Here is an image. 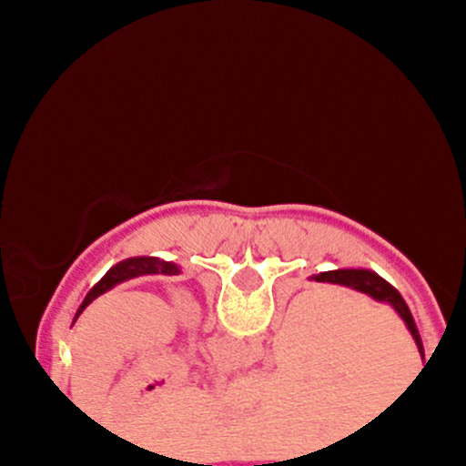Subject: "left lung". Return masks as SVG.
<instances>
[{"mask_svg":"<svg viewBox=\"0 0 466 466\" xmlns=\"http://www.w3.org/2000/svg\"><path fill=\"white\" fill-rule=\"evenodd\" d=\"M148 274H164V276H177L179 274V267L175 263H166V260H159V258H153V256H137V258H127L122 260V263H117L116 267H111L106 274L100 278V282H96V285L89 289V293L85 296L83 304L78 307L76 311V318L80 313L85 311V309L92 304L96 298L103 296V293L109 291V289H114L116 285H120V282L125 280H131V278H137V276H148ZM74 318V319H76Z\"/></svg>","mask_w":466,"mask_h":466,"instance_id":"obj_1","label":"left lung"}]
</instances>
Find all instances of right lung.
I'll use <instances>...</instances> for the list:
<instances>
[{
	"label": "right lung",
	"mask_w": 466,
	"mask_h": 466,
	"mask_svg": "<svg viewBox=\"0 0 466 466\" xmlns=\"http://www.w3.org/2000/svg\"><path fill=\"white\" fill-rule=\"evenodd\" d=\"M315 282H330V285H341V287H350L355 291L366 293V296L374 298L379 302H388L390 307H394V311L400 315L408 330L414 337L416 346H419V352L422 357V341L419 335V329H416L414 318H411L408 304H405L400 293L394 289L392 285H388L381 276H377L374 271L368 269H335V271H324V274L313 276Z\"/></svg>",
	"instance_id": "1"
}]
</instances>
